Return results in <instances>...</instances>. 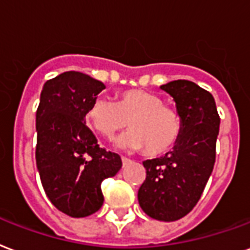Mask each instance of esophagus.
<instances>
[{
    "mask_svg": "<svg viewBox=\"0 0 250 250\" xmlns=\"http://www.w3.org/2000/svg\"><path fill=\"white\" fill-rule=\"evenodd\" d=\"M122 163H123V167H125L127 164L131 163V160L127 159V157H125V156H122Z\"/></svg>",
    "mask_w": 250,
    "mask_h": 250,
    "instance_id": "esophagus-1",
    "label": "esophagus"
}]
</instances>
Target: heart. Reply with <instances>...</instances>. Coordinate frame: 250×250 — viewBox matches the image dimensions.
Listing matches in <instances>:
<instances>
[{
  "label": "heart",
  "mask_w": 250,
  "mask_h": 250,
  "mask_svg": "<svg viewBox=\"0 0 250 250\" xmlns=\"http://www.w3.org/2000/svg\"><path fill=\"white\" fill-rule=\"evenodd\" d=\"M87 122L104 138L114 135L128 125L131 131L118 140V146L143 150L150 157L163 156L178 144L184 121L180 111L160 94L143 89H129L118 94L114 102L98 97L87 111Z\"/></svg>",
  "instance_id": "b5f03b06"
}]
</instances>
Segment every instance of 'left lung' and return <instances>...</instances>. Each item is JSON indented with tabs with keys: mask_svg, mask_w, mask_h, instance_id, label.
<instances>
[{
	"mask_svg": "<svg viewBox=\"0 0 250 250\" xmlns=\"http://www.w3.org/2000/svg\"><path fill=\"white\" fill-rule=\"evenodd\" d=\"M174 98L184 131L173 150L146 160V180L139 188V205L148 216L174 222L195 207L216 159L220 117L209 91L188 80L161 86Z\"/></svg>",
	"mask_w": 250,
	"mask_h": 250,
	"instance_id": "obj_1",
	"label": "left lung"
}]
</instances>
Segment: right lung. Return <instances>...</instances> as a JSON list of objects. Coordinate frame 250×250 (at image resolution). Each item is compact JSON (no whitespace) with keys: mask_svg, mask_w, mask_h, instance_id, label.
Listing matches in <instances>:
<instances>
[{"mask_svg":"<svg viewBox=\"0 0 250 250\" xmlns=\"http://www.w3.org/2000/svg\"><path fill=\"white\" fill-rule=\"evenodd\" d=\"M104 83L81 72H64L43 86L36 110V167L47 197L59 211L85 218L104 205L102 181L122 167L121 156L97 143L86 125Z\"/></svg>","mask_w":250,"mask_h":250,"instance_id":"1","label":"right lung"}]
</instances>
